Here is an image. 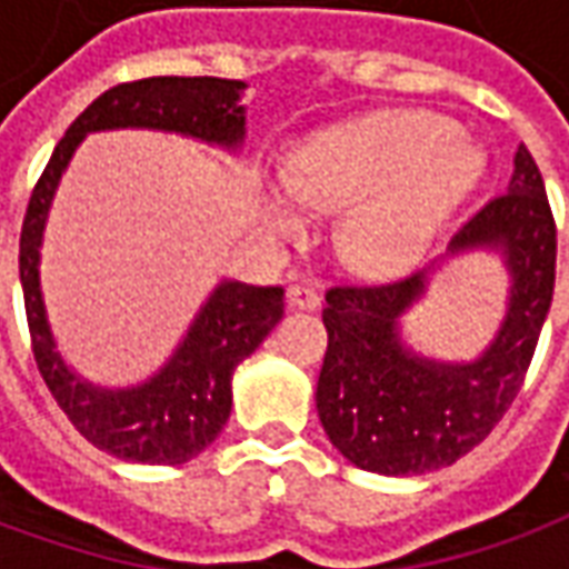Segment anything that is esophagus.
Instances as JSON below:
<instances>
[{"label":"esophagus","mask_w":569,"mask_h":569,"mask_svg":"<svg viewBox=\"0 0 569 569\" xmlns=\"http://www.w3.org/2000/svg\"><path fill=\"white\" fill-rule=\"evenodd\" d=\"M286 301H289V308L298 310H317L320 308V292L308 283H298L289 286V292H286Z\"/></svg>","instance_id":"1"}]
</instances>
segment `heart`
<instances>
[{
    "label": "heart",
    "instance_id": "b5f03b06",
    "mask_svg": "<svg viewBox=\"0 0 569 569\" xmlns=\"http://www.w3.org/2000/svg\"><path fill=\"white\" fill-rule=\"evenodd\" d=\"M485 154L432 112H381L317 130L286 161V188L261 191V224L298 240L305 207L347 210L338 228L341 259L366 273L415 264L445 219L478 186Z\"/></svg>",
    "mask_w": 569,
    "mask_h": 569
}]
</instances>
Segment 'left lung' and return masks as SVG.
I'll use <instances>...</instances> for the list:
<instances>
[{
  "mask_svg": "<svg viewBox=\"0 0 569 569\" xmlns=\"http://www.w3.org/2000/svg\"><path fill=\"white\" fill-rule=\"evenodd\" d=\"M463 251H497L507 264L501 329L476 360L423 358L401 338V317L426 295L431 273ZM555 256L546 186L521 142L506 194L485 203L441 259L393 283L332 286L317 411L335 448L366 472L423 476L488 439L521 390L549 317Z\"/></svg>",
  "mask_w": 569,
  "mask_h": 569,
  "instance_id": "8db88e82",
  "label": "left lung"
}]
</instances>
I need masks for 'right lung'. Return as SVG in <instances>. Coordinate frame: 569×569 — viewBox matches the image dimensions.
Wrapping results in <instances>:
<instances>
[{"label": "right lung", "instance_id": "obj_1", "mask_svg": "<svg viewBox=\"0 0 569 569\" xmlns=\"http://www.w3.org/2000/svg\"><path fill=\"white\" fill-rule=\"evenodd\" d=\"M243 81L154 76L100 93L57 142L42 179L32 188L20 231V286L32 353L57 406L100 451L130 463H188L216 441L231 418L234 369L256 353L283 317L280 286L219 280L170 359L130 387H100L81 378L57 350L42 296V243L57 186L88 133L161 130L237 154L247 140Z\"/></svg>", "mask_w": 569, "mask_h": 569}]
</instances>
